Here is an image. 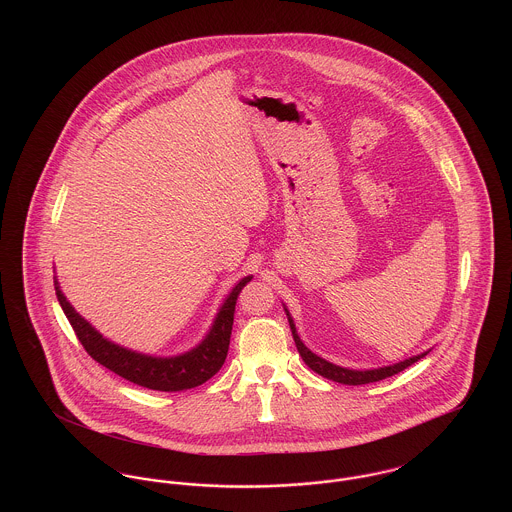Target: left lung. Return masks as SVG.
<instances>
[{"label":"left lung","mask_w":512,"mask_h":512,"mask_svg":"<svg viewBox=\"0 0 512 512\" xmlns=\"http://www.w3.org/2000/svg\"><path fill=\"white\" fill-rule=\"evenodd\" d=\"M284 311H286V317H288L290 328H292L293 341H295L297 351H299L301 359L305 361V365L309 366L311 370H315L320 376H324V378H328V380H332V382H338V384H345V386H363V384H370V382H380V380H384V378H390L393 374L405 370L407 366L414 365L416 361H420L422 357H426V355L430 353V349H428V351H424V353H420V355H414V357H409V359H405V361H399V363H395V365L380 366V368H368V370L343 368V366L334 365V363H330V361L318 357L317 353H313V351L301 341V338H299L297 328H295V324H293L292 315H290V311L286 309V305H284Z\"/></svg>","instance_id":"obj_1"}]
</instances>
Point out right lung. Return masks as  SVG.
I'll list each match as a JSON object with an SVG mask.
<instances>
[{"label":"right lung","instance_id":"right-lung-1","mask_svg":"<svg viewBox=\"0 0 512 512\" xmlns=\"http://www.w3.org/2000/svg\"><path fill=\"white\" fill-rule=\"evenodd\" d=\"M251 278L253 276H244L232 288V292L226 295L205 338L190 351L172 355V357H155V355L138 353L128 347H122L115 341L107 340L86 318L74 311L65 293L61 292L57 276L53 278V282H55V293L63 313L69 318L76 338L84 345V349L94 361L113 370L124 380L144 386L147 390L182 391L201 386L203 382L213 378L219 372L220 366L224 365V359L228 355V345H230L232 324H234L236 299L244 290L245 284L251 282Z\"/></svg>","mask_w":512,"mask_h":512}]
</instances>
